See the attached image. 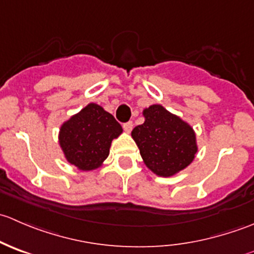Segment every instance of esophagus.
I'll return each mask as SVG.
<instances>
[{
  "label": "esophagus",
  "instance_id": "34e87169",
  "mask_svg": "<svg viewBox=\"0 0 254 254\" xmlns=\"http://www.w3.org/2000/svg\"><path fill=\"white\" fill-rule=\"evenodd\" d=\"M132 127H134V124H132V122H127V123H124L123 124V127H124V130L127 132H130L132 130Z\"/></svg>",
  "mask_w": 254,
  "mask_h": 254
}]
</instances>
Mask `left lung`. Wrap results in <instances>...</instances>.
I'll return each mask as SVG.
<instances>
[{"label":"left lung","mask_w":254,"mask_h":254,"mask_svg":"<svg viewBox=\"0 0 254 254\" xmlns=\"http://www.w3.org/2000/svg\"><path fill=\"white\" fill-rule=\"evenodd\" d=\"M145 122L131 131L143 162L160 177L175 176L193 162L198 151L193 127L160 104L143 109Z\"/></svg>","instance_id":"8db88e82"}]
</instances>
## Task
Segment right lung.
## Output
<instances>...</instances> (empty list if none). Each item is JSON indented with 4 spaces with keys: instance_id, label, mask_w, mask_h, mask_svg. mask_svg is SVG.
Wrapping results in <instances>:
<instances>
[{
    "instance_id": "obj_1",
    "label": "right lung",
    "mask_w": 254,
    "mask_h": 254,
    "mask_svg": "<svg viewBox=\"0 0 254 254\" xmlns=\"http://www.w3.org/2000/svg\"><path fill=\"white\" fill-rule=\"evenodd\" d=\"M122 132V125L111 113L89 103L61 125L59 143L68 163L81 171H93L108 157L112 141Z\"/></svg>"
}]
</instances>
